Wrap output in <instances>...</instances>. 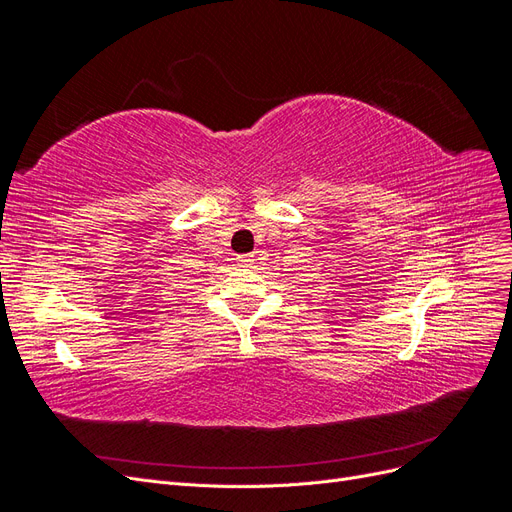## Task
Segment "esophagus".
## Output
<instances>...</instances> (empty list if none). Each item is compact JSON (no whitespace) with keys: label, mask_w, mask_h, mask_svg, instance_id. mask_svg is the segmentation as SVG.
<instances>
[{"label":"esophagus","mask_w":512,"mask_h":512,"mask_svg":"<svg viewBox=\"0 0 512 512\" xmlns=\"http://www.w3.org/2000/svg\"><path fill=\"white\" fill-rule=\"evenodd\" d=\"M239 262L241 265H247V267H252L254 262H256V256L254 254H247V256H239Z\"/></svg>","instance_id":"obj_1"}]
</instances>
